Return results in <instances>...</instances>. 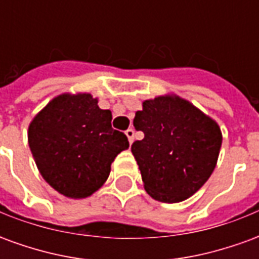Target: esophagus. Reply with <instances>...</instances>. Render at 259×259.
Wrapping results in <instances>:
<instances>
[{"label":"esophagus","mask_w":259,"mask_h":259,"mask_svg":"<svg viewBox=\"0 0 259 259\" xmlns=\"http://www.w3.org/2000/svg\"><path fill=\"white\" fill-rule=\"evenodd\" d=\"M124 135L127 136V140H129V143L132 144V143H133V140H135V130L127 129L126 132H124Z\"/></svg>","instance_id":"1"}]
</instances>
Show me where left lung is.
<instances>
[{
  "mask_svg": "<svg viewBox=\"0 0 259 259\" xmlns=\"http://www.w3.org/2000/svg\"><path fill=\"white\" fill-rule=\"evenodd\" d=\"M143 140L132 146L144 190L161 202H180L197 193L217 166L222 132L215 119L189 100L168 93L143 101L136 112Z\"/></svg>",
  "mask_w": 259,
  "mask_h": 259,
  "instance_id": "8db88e82",
  "label": "left lung"
}]
</instances>
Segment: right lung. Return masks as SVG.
Instances as JSON below:
<instances>
[{
	"instance_id": "right-lung-1",
	"label": "right lung",
	"mask_w": 259,
	"mask_h": 259,
	"mask_svg": "<svg viewBox=\"0 0 259 259\" xmlns=\"http://www.w3.org/2000/svg\"><path fill=\"white\" fill-rule=\"evenodd\" d=\"M112 112L90 93H62L31 119L27 141L38 172L59 194L79 200L107 182L111 163L129 148L111 126Z\"/></svg>"
}]
</instances>
